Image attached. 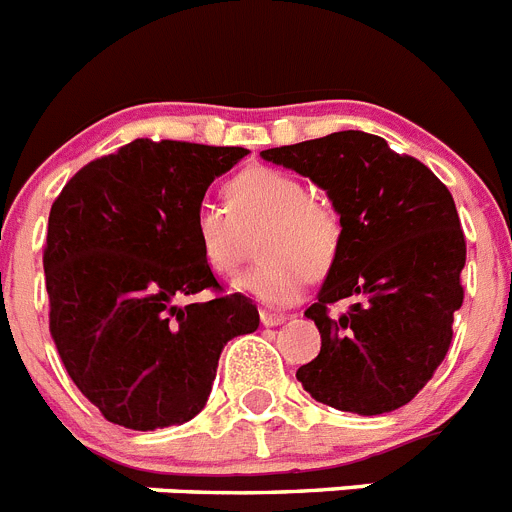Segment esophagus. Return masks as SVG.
Wrapping results in <instances>:
<instances>
[{
	"label": "esophagus",
	"instance_id": "1",
	"mask_svg": "<svg viewBox=\"0 0 512 512\" xmlns=\"http://www.w3.org/2000/svg\"><path fill=\"white\" fill-rule=\"evenodd\" d=\"M261 323L266 325V328H274V325H282L287 323V315L284 312H271V310H261Z\"/></svg>",
	"mask_w": 512,
	"mask_h": 512
}]
</instances>
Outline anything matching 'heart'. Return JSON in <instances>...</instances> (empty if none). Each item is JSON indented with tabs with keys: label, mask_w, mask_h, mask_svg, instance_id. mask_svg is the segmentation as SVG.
I'll list each match as a JSON object with an SVG mask.
<instances>
[{
	"label": "heart",
	"mask_w": 512,
	"mask_h": 512,
	"mask_svg": "<svg viewBox=\"0 0 512 512\" xmlns=\"http://www.w3.org/2000/svg\"><path fill=\"white\" fill-rule=\"evenodd\" d=\"M225 194L230 211L210 197L194 205L192 238L212 271L230 274L248 251L246 233L261 225L256 238L261 261L235 277V289L284 307L300 300L307 279L333 269L343 241L341 217L325 202L312 200L295 174L256 166L235 176Z\"/></svg>",
	"instance_id": "b5f03b06"
}]
</instances>
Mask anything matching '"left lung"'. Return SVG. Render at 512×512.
Listing matches in <instances>:
<instances>
[{"label":"left lung","mask_w":512,"mask_h":512,"mask_svg":"<svg viewBox=\"0 0 512 512\" xmlns=\"http://www.w3.org/2000/svg\"><path fill=\"white\" fill-rule=\"evenodd\" d=\"M261 158L318 184L343 225L338 261L305 310L320 330V354L297 379L343 413L408 405L441 366L464 302L467 243L454 197L418 158L361 130L269 148ZM338 299L352 305L330 319L327 305Z\"/></svg>","instance_id":"8db88e82"}]
</instances>
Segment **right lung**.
I'll return each mask as SVG.
<instances>
[{"mask_svg": "<svg viewBox=\"0 0 512 512\" xmlns=\"http://www.w3.org/2000/svg\"><path fill=\"white\" fill-rule=\"evenodd\" d=\"M246 148L138 138L71 176L45 238L51 336L110 423L156 431L207 405L223 346L259 328L246 295L217 289L192 238L194 205Z\"/></svg>", "mask_w": 512, "mask_h": 512, "instance_id": "right-lung-1", "label": "right lung"}]
</instances>
